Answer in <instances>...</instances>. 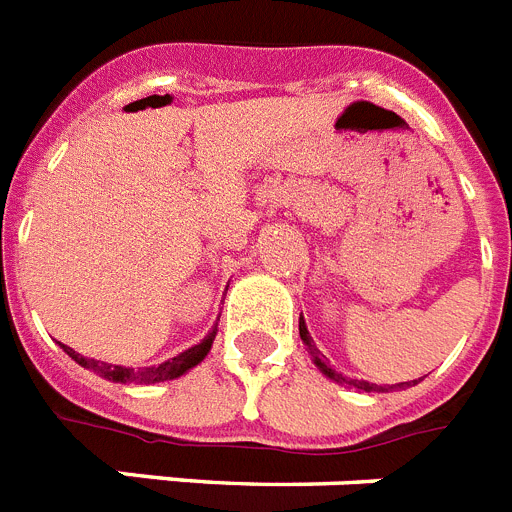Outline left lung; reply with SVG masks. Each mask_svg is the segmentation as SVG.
I'll use <instances>...</instances> for the list:
<instances>
[{
  "mask_svg": "<svg viewBox=\"0 0 512 512\" xmlns=\"http://www.w3.org/2000/svg\"><path fill=\"white\" fill-rule=\"evenodd\" d=\"M299 336H302L304 346H307L309 356H312V362H315V367L320 369L322 375L330 377V380H333V382H341V385H346V388H354V390H359V393H390V390L403 388V385H411V382H414V385H416V380H411V382H398V385H377V382L351 380V377H343L341 372H336V369L330 367L328 359H325V356L320 354V349H317L315 341H312V336H309L307 322H304V317H299ZM419 380H422V377H419Z\"/></svg>",
  "mask_w": 512,
  "mask_h": 512,
  "instance_id": "8db88e82",
  "label": "left lung"
}]
</instances>
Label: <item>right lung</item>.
Listing matches in <instances>:
<instances>
[{
    "label": "right lung",
    "mask_w": 512,
    "mask_h": 512,
    "mask_svg": "<svg viewBox=\"0 0 512 512\" xmlns=\"http://www.w3.org/2000/svg\"><path fill=\"white\" fill-rule=\"evenodd\" d=\"M216 333H218V322L213 325V330H210L208 336H205L200 343H195L192 349L182 351V354H176L174 359H169V362L153 364V367H137V369L122 367V364L101 362V359H90V356L77 354L75 349L64 346V343H59V346H62L64 354L72 356V359H75L80 367L90 369V372H96V375L103 377V380L122 382V385H127V382H140V385H156V382L176 380V377L187 375L192 367H197V364L203 362L205 356H208L210 346H213V341H216Z\"/></svg>",
    "instance_id": "obj_1"
}]
</instances>
